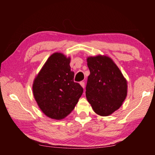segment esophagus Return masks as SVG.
Wrapping results in <instances>:
<instances>
[{
	"mask_svg": "<svg viewBox=\"0 0 155 155\" xmlns=\"http://www.w3.org/2000/svg\"><path fill=\"white\" fill-rule=\"evenodd\" d=\"M80 85H81V87H82L83 88H85V83H84L83 81H81V82L80 83Z\"/></svg>",
	"mask_w": 155,
	"mask_h": 155,
	"instance_id": "esophagus-1",
	"label": "esophagus"
}]
</instances>
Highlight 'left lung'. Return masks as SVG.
<instances>
[{
    "label": "left lung",
    "mask_w": 155,
    "mask_h": 155,
    "mask_svg": "<svg viewBox=\"0 0 155 155\" xmlns=\"http://www.w3.org/2000/svg\"><path fill=\"white\" fill-rule=\"evenodd\" d=\"M87 62L90 74L86 98L96 114L108 116L118 109L126 99L127 81L109 57H88Z\"/></svg>",
    "instance_id": "8db88e82"
}]
</instances>
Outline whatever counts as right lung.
Masks as SVG:
<instances>
[{"label": "right lung", "instance_id": "obj_1", "mask_svg": "<svg viewBox=\"0 0 155 155\" xmlns=\"http://www.w3.org/2000/svg\"><path fill=\"white\" fill-rule=\"evenodd\" d=\"M70 57L54 52L48 57L36 76L33 93L37 104L50 118L61 120L71 113L83 91L74 81Z\"/></svg>", "mask_w": 155, "mask_h": 155}]
</instances>
